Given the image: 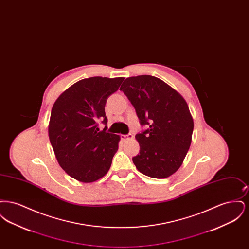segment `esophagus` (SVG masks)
<instances>
[{
  "label": "esophagus",
  "mask_w": 249,
  "mask_h": 249,
  "mask_svg": "<svg viewBox=\"0 0 249 249\" xmlns=\"http://www.w3.org/2000/svg\"><path fill=\"white\" fill-rule=\"evenodd\" d=\"M133 135L131 133H128V134H122L121 135V139L122 140H129V139H132Z\"/></svg>",
  "instance_id": "esophagus-1"
}]
</instances>
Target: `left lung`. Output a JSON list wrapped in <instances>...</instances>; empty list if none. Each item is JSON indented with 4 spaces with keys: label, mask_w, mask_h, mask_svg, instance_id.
I'll return each mask as SVG.
<instances>
[{
    "label": "left lung",
    "mask_w": 249,
    "mask_h": 249,
    "mask_svg": "<svg viewBox=\"0 0 249 249\" xmlns=\"http://www.w3.org/2000/svg\"><path fill=\"white\" fill-rule=\"evenodd\" d=\"M145 130L135 135L140 151L132 158L137 170L153 178L175 174L190 149L193 119L184 98L152 75L128 77L121 85Z\"/></svg>",
    "instance_id": "obj_1"
}]
</instances>
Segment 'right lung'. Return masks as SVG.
<instances>
[{
	"mask_svg": "<svg viewBox=\"0 0 249 249\" xmlns=\"http://www.w3.org/2000/svg\"><path fill=\"white\" fill-rule=\"evenodd\" d=\"M124 77L94 76L71 86L51 110L48 136L59 166L72 178L90 183L107 175L119 148V135L109 133L107 99L119 89Z\"/></svg>",
	"mask_w": 249,
	"mask_h": 249,
	"instance_id": "right-lung-1",
	"label": "right lung"
}]
</instances>
